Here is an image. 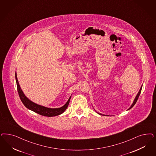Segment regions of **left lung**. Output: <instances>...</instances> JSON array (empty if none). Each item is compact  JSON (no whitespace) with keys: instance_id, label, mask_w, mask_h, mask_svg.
<instances>
[{"instance_id":"left-lung-1","label":"left lung","mask_w":156,"mask_h":156,"mask_svg":"<svg viewBox=\"0 0 156 156\" xmlns=\"http://www.w3.org/2000/svg\"><path fill=\"white\" fill-rule=\"evenodd\" d=\"M142 86H141V88H140V90H139V92H138V93L137 94V95L136 96V98H135V99H134V100L133 101V104L131 105L130 107V108L127 110H130L131 109L133 106H134L135 105H136V101L138 100V98H139V96H140V94H141V90H142ZM94 110L95 111V110L94 109ZM98 114H99V115H104V116H109V115H104V114H101V113H99V112H97V111H96Z\"/></svg>"}]
</instances>
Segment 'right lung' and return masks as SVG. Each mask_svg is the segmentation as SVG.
<instances>
[{
  "label": "right lung",
  "mask_w": 156,
  "mask_h": 156,
  "mask_svg": "<svg viewBox=\"0 0 156 156\" xmlns=\"http://www.w3.org/2000/svg\"><path fill=\"white\" fill-rule=\"evenodd\" d=\"M15 79H16V82L18 92L19 95L20 97V100L23 103V104L24 105V106H25L27 108H28L29 110L33 111L36 113L40 114L41 115L50 117V116H55L60 115L61 114H62L67 108L68 105H69V101H70V98H71V96L69 97V98L68 99V100L66 101V104L60 108H48V107H44V106H41L40 105L36 104L33 101H30V99H29L26 96L20 86L16 72H15Z\"/></svg>",
  "instance_id": "add662e5"
}]
</instances>
